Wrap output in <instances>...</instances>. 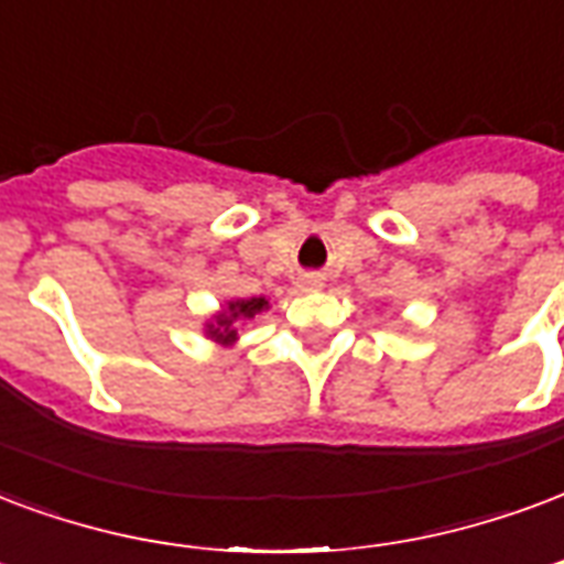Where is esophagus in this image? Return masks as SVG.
<instances>
[{"label": "esophagus", "mask_w": 564, "mask_h": 564, "mask_svg": "<svg viewBox=\"0 0 564 564\" xmlns=\"http://www.w3.org/2000/svg\"><path fill=\"white\" fill-rule=\"evenodd\" d=\"M304 286H311V290H314V286H319V278H304Z\"/></svg>", "instance_id": "1"}]
</instances>
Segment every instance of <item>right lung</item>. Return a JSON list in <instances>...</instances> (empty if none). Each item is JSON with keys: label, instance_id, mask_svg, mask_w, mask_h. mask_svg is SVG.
Masks as SVG:
<instances>
[{"label": "right lung", "instance_id": "add662e5", "mask_svg": "<svg viewBox=\"0 0 564 564\" xmlns=\"http://www.w3.org/2000/svg\"><path fill=\"white\" fill-rule=\"evenodd\" d=\"M262 307H269L265 299H248V302H229V311L215 319V323L208 325V335L215 337L218 344H232L236 340V319H253V316L260 314Z\"/></svg>", "mask_w": 564, "mask_h": 564}]
</instances>
